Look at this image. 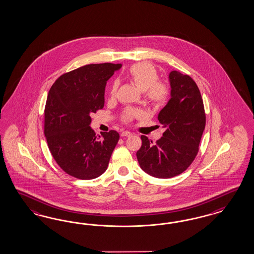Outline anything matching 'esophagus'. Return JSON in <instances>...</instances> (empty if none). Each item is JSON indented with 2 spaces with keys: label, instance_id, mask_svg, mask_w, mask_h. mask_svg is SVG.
I'll use <instances>...</instances> for the list:
<instances>
[{
  "label": "esophagus",
  "instance_id": "obj_1",
  "mask_svg": "<svg viewBox=\"0 0 254 254\" xmlns=\"http://www.w3.org/2000/svg\"><path fill=\"white\" fill-rule=\"evenodd\" d=\"M132 133L129 131H124L121 133V137H131Z\"/></svg>",
  "mask_w": 254,
  "mask_h": 254
}]
</instances>
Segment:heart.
I'll use <instances>...</instances> for the list:
<instances>
[{
    "instance_id": "b5f03b06",
    "label": "heart",
    "mask_w": 254,
    "mask_h": 254,
    "mask_svg": "<svg viewBox=\"0 0 254 254\" xmlns=\"http://www.w3.org/2000/svg\"><path fill=\"white\" fill-rule=\"evenodd\" d=\"M127 75L140 90L145 91L147 100L153 107H162L168 102L170 87L167 82L158 80V71L153 64L146 62L134 63L127 69ZM117 88L118 82H115L111 87L112 97L116 96ZM141 115L139 110H127L123 114L122 120L127 123Z\"/></svg>"
}]
</instances>
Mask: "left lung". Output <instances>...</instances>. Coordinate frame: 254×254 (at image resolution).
I'll return each mask as SVG.
<instances>
[{
	"instance_id": "left-lung-1",
	"label": "left lung",
	"mask_w": 254,
	"mask_h": 254,
	"mask_svg": "<svg viewBox=\"0 0 254 254\" xmlns=\"http://www.w3.org/2000/svg\"><path fill=\"white\" fill-rule=\"evenodd\" d=\"M170 100L158 114L166 131L155 144L141 136L137 152L141 169L159 179L183 173L194 160L206 126V115L199 89L191 77L177 70L169 73Z\"/></svg>"
}]
</instances>
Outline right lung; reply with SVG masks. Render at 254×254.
I'll return each mask as SVG.
<instances>
[{
    "mask_svg": "<svg viewBox=\"0 0 254 254\" xmlns=\"http://www.w3.org/2000/svg\"><path fill=\"white\" fill-rule=\"evenodd\" d=\"M121 64H89L59 77L45 108V136L55 161L67 174L81 180L100 176L107 169L119 140L116 130L97 136L92 114L104 106L108 80Z\"/></svg>",
    "mask_w": 254,
    "mask_h": 254,
    "instance_id": "add662e5",
    "label": "right lung"
}]
</instances>
